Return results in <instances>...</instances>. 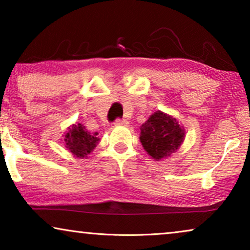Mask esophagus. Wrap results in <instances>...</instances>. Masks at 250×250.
Returning <instances> with one entry per match:
<instances>
[{
  "mask_svg": "<svg viewBox=\"0 0 250 250\" xmlns=\"http://www.w3.org/2000/svg\"><path fill=\"white\" fill-rule=\"evenodd\" d=\"M127 124H128V122L126 121V119L118 118V119H116V122H115L116 126H127Z\"/></svg>",
  "mask_w": 250,
  "mask_h": 250,
  "instance_id": "esophagus-1",
  "label": "esophagus"
}]
</instances>
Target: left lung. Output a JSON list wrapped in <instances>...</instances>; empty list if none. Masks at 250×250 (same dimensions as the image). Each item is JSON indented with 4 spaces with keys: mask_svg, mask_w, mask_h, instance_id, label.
Here are the masks:
<instances>
[{
    "mask_svg": "<svg viewBox=\"0 0 250 250\" xmlns=\"http://www.w3.org/2000/svg\"><path fill=\"white\" fill-rule=\"evenodd\" d=\"M140 129L142 146L155 160L168 158L186 139V131L179 121L160 110L153 112Z\"/></svg>",
    "mask_w": 250,
    "mask_h": 250,
    "instance_id": "obj_1",
    "label": "left lung"
}]
</instances>
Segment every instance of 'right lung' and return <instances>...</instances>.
<instances>
[{
    "label": "right lung",
    "instance_id": "obj_1",
    "mask_svg": "<svg viewBox=\"0 0 250 250\" xmlns=\"http://www.w3.org/2000/svg\"><path fill=\"white\" fill-rule=\"evenodd\" d=\"M98 133L91 134L86 131L85 126L81 123L73 124L68 127V131L64 134V145L66 148L73 153L77 158H85L87 155L93 151L99 142V138H97Z\"/></svg>",
    "mask_w": 250,
    "mask_h": 250
}]
</instances>
